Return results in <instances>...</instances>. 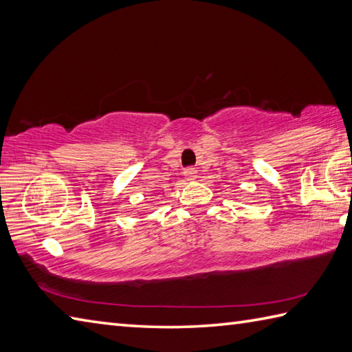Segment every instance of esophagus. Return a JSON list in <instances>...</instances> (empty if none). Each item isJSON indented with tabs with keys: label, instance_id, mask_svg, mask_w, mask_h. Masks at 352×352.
<instances>
[{
	"label": "esophagus",
	"instance_id": "obj_1",
	"mask_svg": "<svg viewBox=\"0 0 352 352\" xmlns=\"http://www.w3.org/2000/svg\"><path fill=\"white\" fill-rule=\"evenodd\" d=\"M197 174H198L197 168H192V166H189V168H186V169H184V177L188 178V180H195V178H197Z\"/></svg>",
	"mask_w": 352,
	"mask_h": 352
}]
</instances>
